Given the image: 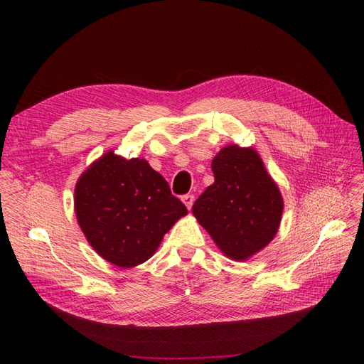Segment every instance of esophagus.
<instances>
[{"instance_id":"obj_1","label":"esophagus","mask_w":364,"mask_h":364,"mask_svg":"<svg viewBox=\"0 0 364 364\" xmlns=\"http://www.w3.org/2000/svg\"><path fill=\"white\" fill-rule=\"evenodd\" d=\"M183 203L188 206V210H191L192 208V205H194V200H196V197H194V194H186V196H183Z\"/></svg>"}]
</instances>
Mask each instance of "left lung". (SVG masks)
<instances>
[{
  "instance_id": "obj_1",
  "label": "left lung",
  "mask_w": 364,
  "mask_h": 364,
  "mask_svg": "<svg viewBox=\"0 0 364 364\" xmlns=\"http://www.w3.org/2000/svg\"><path fill=\"white\" fill-rule=\"evenodd\" d=\"M214 184L200 196L192 213L231 259H247L272 241L283 198L258 153L228 145L213 159Z\"/></svg>"
}]
</instances>
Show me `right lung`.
<instances>
[{"instance_id": "obj_1", "label": "right lung", "mask_w": 364, "mask_h": 364, "mask_svg": "<svg viewBox=\"0 0 364 364\" xmlns=\"http://www.w3.org/2000/svg\"><path fill=\"white\" fill-rule=\"evenodd\" d=\"M75 211L94 250L119 267H133L156 252L188 208L145 159L112 151L81 175Z\"/></svg>"}]
</instances>
